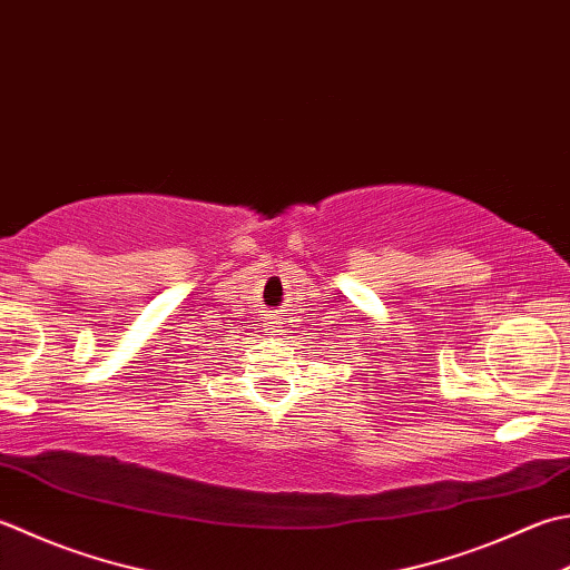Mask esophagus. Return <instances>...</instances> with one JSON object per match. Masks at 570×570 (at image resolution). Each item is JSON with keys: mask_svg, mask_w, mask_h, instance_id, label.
<instances>
[{"mask_svg": "<svg viewBox=\"0 0 570 570\" xmlns=\"http://www.w3.org/2000/svg\"><path fill=\"white\" fill-rule=\"evenodd\" d=\"M282 323H284L282 318H272L269 323H266V333H269V336H278V333H282V328H284Z\"/></svg>", "mask_w": 570, "mask_h": 570, "instance_id": "1", "label": "esophagus"}]
</instances>
